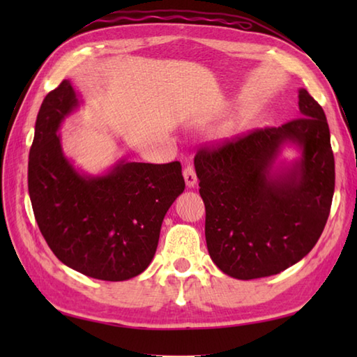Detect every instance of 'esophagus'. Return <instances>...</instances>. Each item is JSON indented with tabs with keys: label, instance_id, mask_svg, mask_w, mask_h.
I'll list each match as a JSON object with an SVG mask.
<instances>
[{
	"label": "esophagus",
	"instance_id": "34e87169",
	"mask_svg": "<svg viewBox=\"0 0 357 357\" xmlns=\"http://www.w3.org/2000/svg\"><path fill=\"white\" fill-rule=\"evenodd\" d=\"M184 181H185V185L188 188H192L196 185V183H198V178H196V173H195V169L192 165H187L184 169Z\"/></svg>",
	"mask_w": 357,
	"mask_h": 357
}]
</instances>
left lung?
Masks as SVG:
<instances>
[{"mask_svg":"<svg viewBox=\"0 0 357 357\" xmlns=\"http://www.w3.org/2000/svg\"><path fill=\"white\" fill-rule=\"evenodd\" d=\"M301 118L195 156L211 261L234 279L267 278L305 257L335 193V156L322 107L299 89ZM285 148L298 151L280 160Z\"/></svg>","mask_w":357,"mask_h":357,"instance_id":"obj_1","label":"left lung"}]
</instances>
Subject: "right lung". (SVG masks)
<instances>
[{
    "label": "right lung",
    "mask_w": 357,
    "mask_h": 357,
    "mask_svg": "<svg viewBox=\"0 0 357 357\" xmlns=\"http://www.w3.org/2000/svg\"><path fill=\"white\" fill-rule=\"evenodd\" d=\"M81 104L69 79L44 98L29 155L30 201L64 265L93 279L127 280L153 259L164 216L185 188L181 164L121 158L100 174L82 172L58 133Z\"/></svg>",
    "instance_id": "add662e5"
}]
</instances>
